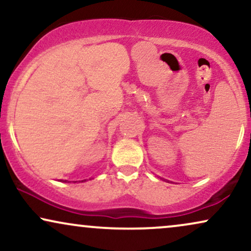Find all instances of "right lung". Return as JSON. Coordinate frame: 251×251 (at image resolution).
I'll return each mask as SVG.
<instances>
[{
	"mask_svg": "<svg viewBox=\"0 0 251 251\" xmlns=\"http://www.w3.org/2000/svg\"><path fill=\"white\" fill-rule=\"evenodd\" d=\"M83 181H86V180H83ZM63 182H67V180H64V181H63Z\"/></svg>",
	"mask_w": 251,
	"mask_h": 251,
	"instance_id": "obj_1",
	"label": "right lung"
}]
</instances>
